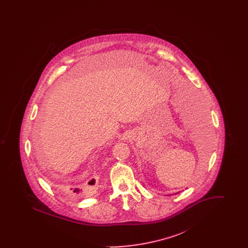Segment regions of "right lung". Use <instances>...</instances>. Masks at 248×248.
I'll use <instances>...</instances> for the list:
<instances>
[{"mask_svg":"<svg viewBox=\"0 0 248 248\" xmlns=\"http://www.w3.org/2000/svg\"><path fill=\"white\" fill-rule=\"evenodd\" d=\"M94 183H95V180H94V178L92 179V180H90L89 182H88V185H90V186H94ZM92 188V187H91ZM71 191L73 192V193H75V194H77V195H83V194H85V192L88 190V189H78V188H74V189H71Z\"/></svg>","mask_w":248,"mask_h":248,"instance_id":"obj_1","label":"right lung"}]
</instances>
